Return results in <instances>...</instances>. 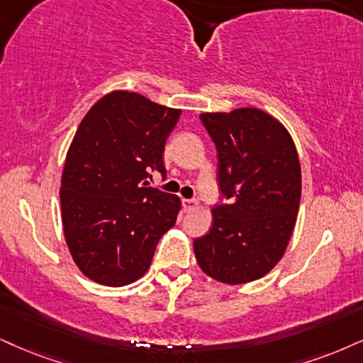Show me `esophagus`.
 Returning a JSON list of instances; mask_svg holds the SVG:
<instances>
[{
  "mask_svg": "<svg viewBox=\"0 0 363 363\" xmlns=\"http://www.w3.org/2000/svg\"><path fill=\"white\" fill-rule=\"evenodd\" d=\"M183 208L186 210V212H189V210H194V208H196L199 207V202H196V200H190V199H183Z\"/></svg>",
  "mask_w": 363,
  "mask_h": 363,
  "instance_id": "34e87169",
  "label": "esophagus"
}]
</instances>
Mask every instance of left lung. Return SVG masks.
<instances>
[{
    "instance_id": "1",
    "label": "left lung",
    "mask_w": 363,
    "mask_h": 363,
    "mask_svg": "<svg viewBox=\"0 0 363 363\" xmlns=\"http://www.w3.org/2000/svg\"><path fill=\"white\" fill-rule=\"evenodd\" d=\"M218 153V186L208 234L194 242L205 274L225 284L266 276L293 235L301 200V167L283 124L257 107L200 114Z\"/></svg>"
}]
</instances>
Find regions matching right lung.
<instances>
[{"label": "right lung", "mask_w": 363, "mask_h": 363, "mask_svg": "<svg viewBox=\"0 0 363 363\" xmlns=\"http://www.w3.org/2000/svg\"><path fill=\"white\" fill-rule=\"evenodd\" d=\"M180 114L141 94L113 91L79 124L60 205L67 247L89 279L113 288L138 281L177 222L180 199L146 186V178L167 174L164 143Z\"/></svg>", "instance_id": "add662e5"}]
</instances>
